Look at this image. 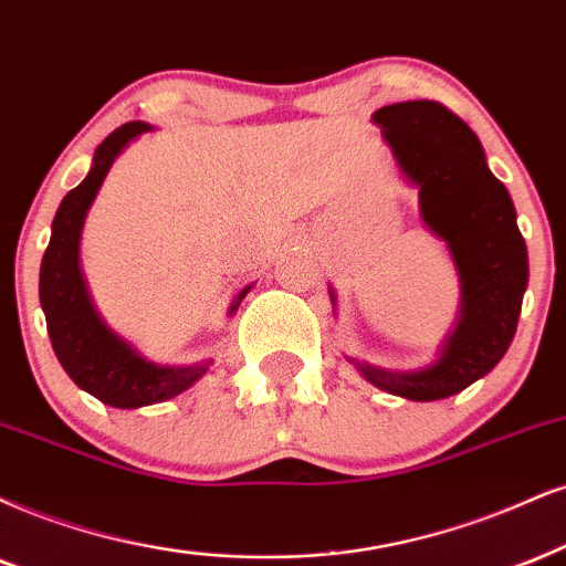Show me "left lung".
I'll return each mask as SVG.
<instances>
[{
    "mask_svg": "<svg viewBox=\"0 0 566 566\" xmlns=\"http://www.w3.org/2000/svg\"><path fill=\"white\" fill-rule=\"evenodd\" d=\"M409 184L420 214L457 264L462 304L451 336L428 367L396 373L354 361L365 380L409 401L449 399L499 365L517 333L527 289V247L506 186L488 170L485 151L462 117L441 102L417 99L373 115ZM333 306L336 294L331 291Z\"/></svg>",
    "mask_w": 566,
    "mask_h": 566,
    "instance_id": "8db88e82",
    "label": "left lung"
}]
</instances>
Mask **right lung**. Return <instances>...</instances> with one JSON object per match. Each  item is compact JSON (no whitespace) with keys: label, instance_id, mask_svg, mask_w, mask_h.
<instances>
[{"label":"right lung","instance_id":"1","mask_svg":"<svg viewBox=\"0 0 566 566\" xmlns=\"http://www.w3.org/2000/svg\"><path fill=\"white\" fill-rule=\"evenodd\" d=\"M146 130H151L149 123H125L96 146L88 176L73 191H67L54 214L52 239L41 260L39 275L41 310L46 315V331L62 369L81 390L115 409H138L172 399L191 388L209 367V361L170 367L144 359L128 340L109 331L94 310L83 281L78 247L91 201L99 193L117 155ZM249 289L251 285L239 291L228 315L239 310Z\"/></svg>","mask_w":566,"mask_h":566}]
</instances>
